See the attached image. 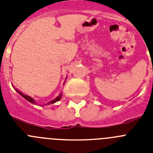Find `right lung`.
<instances>
[{
	"mask_svg": "<svg viewBox=\"0 0 153 153\" xmlns=\"http://www.w3.org/2000/svg\"><path fill=\"white\" fill-rule=\"evenodd\" d=\"M16 91H17V93H18L19 94H20V95H21V97H24V99H25V100H27L28 102H31V103H36V102H35V101H34V100H33V99L32 98V97H29V96H27V95H25V94H24V93H21V92L18 91V90H16ZM61 97H62V94H60V95L58 96V97H56V98L55 99V100H53L51 101V102H47V105H49V104H51V103H54V102H57V101H59V100H60V98H61Z\"/></svg>",
	"mask_w": 153,
	"mask_h": 153,
	"instance_id": "add662e5",
	"label": "right lung"
}]
</instances>
